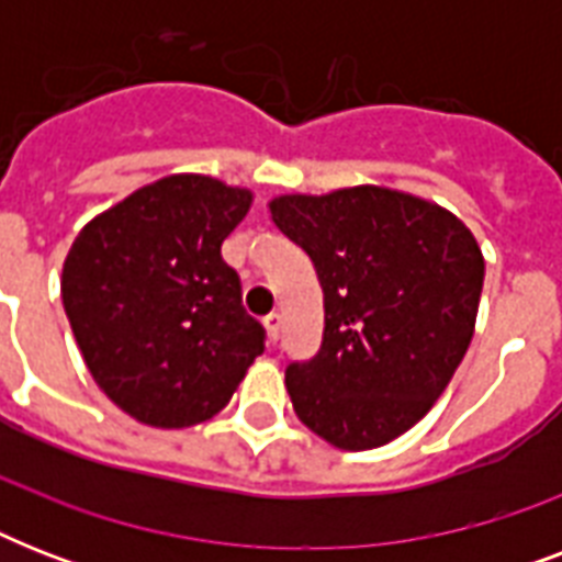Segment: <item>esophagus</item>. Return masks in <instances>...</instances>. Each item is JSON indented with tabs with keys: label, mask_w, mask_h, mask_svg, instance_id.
<instances>
[{
	"label": "esophagus",
	"mask_w": 562,
	"mask_h": 562,
	"mask_svg": "<svg viewBox=\"0 0 562 562\" xmlns=\"http://www.w3.org/2000/svg\"><path fill=\"white\" fill-rule=\"evenodd\" d=\"M265 329H268V338H271L273 344L280 341V329H282V315H280V312H271V315L265 317Z\"/></svg>",
	"instance_id": "34e87169"
}]
</instances>
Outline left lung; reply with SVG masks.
<instances>
[{"label": "left lung", "mask_w": 562, "mask_h": 562, "mask_svg": "<svg viewBox=\"0 0 562 562\" xmlns=\"http://www.w3.org/2000/svg\"><path fill=\"white\" fill-rule=\"evenodd\" d=\"M324 289V344L289 364L303 426L344 452L391 443L426 417L475 333L484 256L458 215L384 187L268 203Z\"/></svg>", "instance_id": "left-lung-1"}]
</instances>
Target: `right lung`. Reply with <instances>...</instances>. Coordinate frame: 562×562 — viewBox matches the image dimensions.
<instances>
[{"instance_id": "right-lung-1", "label": "right lung", "mask_w": 562, "mask_h": 562, "mask_svg": "<svg viewBox=\"0 0 562 562\" xmlns=\"http://www.w3.org/2000/svg\"><path fill=\"white\" fill-rule=\"evenodd\" d=\"M250 189L169 175L83 224L64 262L60 297L87 368L110 402L154 428L215 417L265 350L241 308L224 238Z\"/></svg>"}]
</instances>
